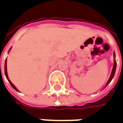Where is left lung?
Listing matches in <instances>:
<instances>
[{"instance_id":"obj_1","label":"left lung","mask_w":123,"mask_h":123,"mask_svg":"<svg viewBox=\"0 0 123 123\" xmlns=\"http://www.w3.org/2000/svg\"><path fill=\"white\" fill-rule=\"evenodd\" d=\"M113 57H114V64H113V69H112V71H111V76H110V78H109V79H108V82H107V84H105V88L108 86V85L110 84V82L112 81V79H113V78L114 77V75H115V69H116V67H117V63H116V61H115V52L113 53Z\"/></svg>"}]
</instances>
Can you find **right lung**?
Masks as SVG:
<instances>
[{"label": "right lung", "mask_w": 123, "mask_h": 123, "mask_svg": "<svg viewBox=\"0 0 123 123\" xmlns=\"http://www.w3.org/2000/svg\"><path fill=\"white\" fill-rule=\"evenodd\" d=\"M11 48H12V47H10V49H9L8 52H9L10 51ZM5 74H6V78H7L8 81H9V83H10V85H11V86H12V88H14V89H15V91H18V88H16V87H15V86H14V84H12V82L10 81V79H9V78H8V72H7V59H6V62H5Z\"/></svg>", "instance_id": "add662e5"}]
</instances>
